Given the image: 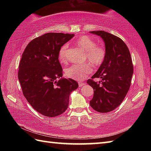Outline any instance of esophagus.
Here are the masks:
<instances>
[{"mask_svg":"<svg viewBox=\"0 0 151 151\" xmlns=\"http://www.w3.org/2000/svg\"><path fill=\"white\" fill-rule=\"evenodd\" d=\"M86 84L84 82H78V86H79V87H82V86H84Z\"/></svg>","mask_w":151,"mask_h":151,"instance_id":"34e87169","label":"esophagus"}]
</instances>
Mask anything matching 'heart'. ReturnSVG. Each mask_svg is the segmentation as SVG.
<instances>
[{
    "mask_svg": "<svg viewBox=\"0 0 151 151\" xmlns=\"http://www.w3.org/2000/svg\"><path fill=\"white\" fill-rule=\"evenodd\" d=\"M76 44L85 51V60H88L92 65L97 67L103 62L106 56V50L103 47L97 45V43L93 38L88 36H83L76 40ZM67 49L68 45L67 44L63 45L60 48L58 54L60 62H66ZM65 72L67 77L81 81L92 72V68L88 63L74 64L67 67Z\"/></svg>",
    "mask_w": 151,
    "mask_h": 151,
    "instance_id": "heart-1",
    "label": "heart"
}]
</instances>
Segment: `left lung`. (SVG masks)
<instances>
[{"instance_id":"obj_1","label":"left lung","mask_w":151,"mask_h":151,"mask_svg":"<svg viewBox=\"0 0 151 151\" xmlns=\"http://www.w3.org/2000/svg\"><path fill=\"white\" fill-rule=\"evenodd\" d=\"M105 45L106 56L97 71L87 83L94 90L90 106L100 113L111 111L119 106L129 90L133 75L130 51L119 37L105 31H91ZM101 80L95 82L93 78Z\"/></svg>"}]
</instances>
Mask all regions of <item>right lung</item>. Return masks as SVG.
Segmentation results:
<instances>
[{
	"instance_id": "1",
	"label": "right lung",
	"mask_w": 151,
	"mask_h": 151,
	"mask_svg": "<svg viewBox=\"0 0 151 151\" xmlns=\"http://www.w3.org/2000/svg\"><path fill=\"white\" fill-rule=\"evenodd\" d=\"M74 36L45 34L32 40L22 54L18 78L22 93L34 110L45 116L63 114L68 108L70 94L78 87L74 80L62 78L58 60L60 48Z\"/></svg>"
}]
</instances>
